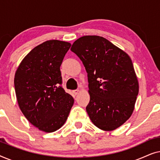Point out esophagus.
Wrapping results in <instances>:
<instances>
[{"label": "esophagus", "instance_id": "1", "mask_svg": "<svg viewBox=\"0 0 160 160\" xmlns=\"http://www.w3.org/2000/svg\"><path fill=\"white\" fill-rule=\"evenodd\" d=\"M79 92H80L79 89H76V90L73 91V94H75V95H77V94H78Z\"/></svg>", "mask_w": 160, "mask_h": 160}]
</instances>
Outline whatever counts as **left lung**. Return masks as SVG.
Returning a JSON list of instances; mask_svg holds the SVG:
<instances>
[{
	"mask_svg": "<svg viewBox=\"0 0 160 160\" xmlns=\"http://www.w3.org/2000/svg\"><path fill=\"white\" fill-rule=\"evenodd\" d=\"M71 50L87 73L90 100L86 110L89 119L102 130L119 128L132 115L139 91L130 56L98 36L81 37Z\"/></svg>",
	"mask_w": 160,
	"mask_h": 160,
	"instance_id": "left-lung-1",
	"label": "left lung"
}]
</instances>
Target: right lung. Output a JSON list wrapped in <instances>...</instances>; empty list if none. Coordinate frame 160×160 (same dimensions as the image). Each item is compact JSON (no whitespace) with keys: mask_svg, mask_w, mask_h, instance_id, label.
Wrapping results in <instances>:
<instances>
[{"mask_svg":"<svg viewBox=\"0 0 160 160\" xmlns=\"http://www.w3.org/2000/svg\"><path fill=\"white\" fill-rule=\"evenodd\" d=\"M71 44L49 40L33 48L17 68L15 92L19 108L32 125L45 132L66 122L74 100L62 84L60 65Z\"/></svg>","mask_w":160,"mask_h":160,"instance_id":"obj_1","label":"right lung"}]
</instances>
